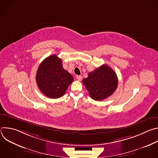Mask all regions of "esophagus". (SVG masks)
I'll return each instance as SVG.
<instances>
[{
  "label": "esophagus",
  "mask_w": 158,
  "mask_h": 158,
  "mask_svg": "<svg viewBox=\"0 0 158 158\" xmlns=\"http://www.w3.org/2000/svg\"><path fill=\"white\" fill-rule=\"evenodd\" d=\"M76 77V79H77L78 81H81L82 79V77L81 76H77Z\"/></svg>",
  "instance_id": "esophagus-1"
}]
</instances>
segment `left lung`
Here are the masks:
<instances>
[{
    "mask_svg": "<svg viewBox=\"0 0 158 158\" xmlns=\"http://www.w3.org/2000/svg\"><path fill=\"white\" fill-rule=\"evenodd\" d=\"M89 96L96 101H102L111 96L116 90L118 79L116 74L107 65L103 64L87 78L82 80Z\"/></svg>",
    "mask_w": 158,
    "mask_h": 158,
    "instance_id": "left-lung-1",
    "label": "left lung"
}]
</instances>
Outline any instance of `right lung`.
<instances>
[{"instance_id": "add662e5", "label": "right lung", "mask_w": 158, "mask_h": 158, "mask_svg": "<svg viewBox=\"0 0 158 158\" xmlns=\"http://www.w3.org/2000/svg\"><path fill=\"white\" fill-rule=\"evenodd\" d=\"M35 77L40 91L52 99L63 96L74 80L73 76L63 68L61 59L56 55L48 57L40 63Z\"/></svg>"}]
</instances>
